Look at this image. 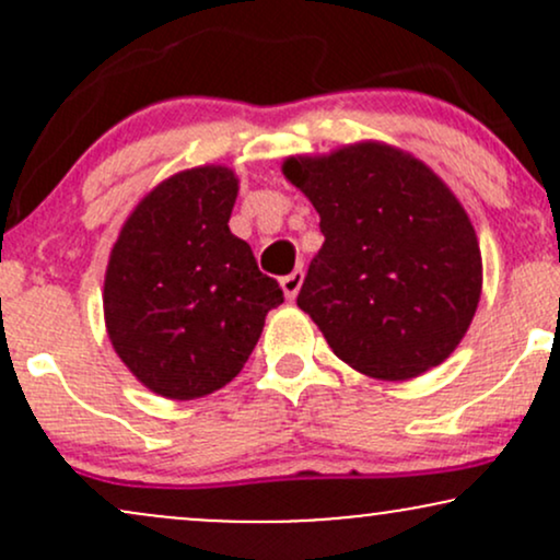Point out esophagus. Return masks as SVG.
I'll return each instance as SVG.
<instances>
[{
  "label": "esophagus",
  "instance_id": "esophagus-1",
  "mask_svg": "<svg viewBox=\"0 0 560 560\" xmlns=\"http://www.w3.org/2000/svg\"><path fill=\"white\" fill-rule=\"evenodd\" d=\"M302 281H305V273H302V268H298V271H292L289 276H284V279H281V289H284L287 300L298 298Z\"/></svg>",
  "mask_w": 560,
  "mask_h": 560
}]
</instances>
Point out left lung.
Listing matches in <instances>:
<instances>
[{"label":"left lung","instance_id":"left-lung-1","mask_svg":"<svg viewBox=\"0 0 560 560\" xmlns=\"http://www.w3.org/2000/svg\"><path fill=\"white\" fill-rule=\"evenodd\" d=\"M320 215L324 247L300 311L339 361L405 382L447 361L481 298V253L453 189L419 158L384 141L281 163Z\"/></svg>","mask_w":560,"mask_h":560}]
</instances>
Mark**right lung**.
<instances>
[{
    "label": "right lung",
    "instance_id": "1",
    "mask_svg": "<svg viewBox=\"0 0 560 560\" xmlns=\"http://www.w3.org/2000/svg\"><path fill=\"white\" fill-rule=\"evenodd\" d=\"M240 178L197 165L139 199L110 249L102 289L113 350L168 400L226 387L258 345L268 311L284 302L249 244L231 234Z\"/></svg>",
    "mask_w": 560,
    "mask_h": 560
}]
</instances>
